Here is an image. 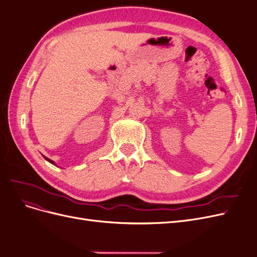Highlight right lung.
<instances>
[{
  "instance_id": "add662e5",
  "label": "right lung",
  "mask_w": 257,
  "mask_h": 257,
  "mask_svg": "<svg viewBox=\"0 0 257 257\" xmlns=\"http://www.w3.org/2000/svg\"><path fill=\"white\" fill-rule=\"evenodd\" d=\"M44 158H45V159H46V160H47V161H48V162H49V163H51V164H53V165H54V162H53V161H51V160H49V159H48V158H46V157H44Z\"/></svg>"
}]
</instances>
